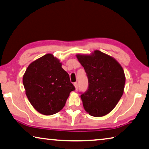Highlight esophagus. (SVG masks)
<instances>
[{"instance_id": "obj_1", "label": "esophagus", "mask_w": 149, "mask_h": 149, "mask_svg": "<svg viewBox=\"0 0 149 149\" xmlns=\"http://www.w3.org/2000/svg\"><path fill=\"white\" fill-rule=\"evenodd\" d=\"M74 87H75V90H77V88H78V85H77V82H75V83L74 84Z\"/></svg>"}]
</instances>
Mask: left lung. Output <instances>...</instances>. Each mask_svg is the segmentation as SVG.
Returning <instances> with one entry per match:
<instances>
[{
    "label": "left lung",
    "mask_w": 149,
    "mask_h": 149,
    "mask_svg": "<svg viewBox=\"0 0 149 149\" xmlns=\"http://www.w3.org/2000/svg\"><path fill=\"white\" fill-rule=\"evenodd\" d=\"M76 57L89 82L87 91L81 95L84 109L91 116H105L115 107L123 94L124 70L114 58L100 50L77 54Z\"/></svg>",
    "instance_id": "obj_1"
}]
</instances>
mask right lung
Listing matches in <instances>:
<instances>
[{
  "label": "right lung",
  "mask_w": 149,
  "mask_h": 149,
  "mask_svg": "<svg viewBox=\"0 0 149 149\" xmlns=\"http://www.w3.org/2000/svg\"><path fill=\"white\" fill-rule=\"evenodd\" d=\"M26 95L32 107L44 115H52L64 107L75 87L60 60L47 54L28 65L23 75Z\"/></svg>",
  "instance_id": "right-lung-1"
}]
</instances>
